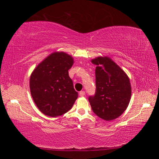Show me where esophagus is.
Segmentation results:
<instances>
[{
    "label": "esophagus",
    "instance_id": "obj_1",
    "mask_svg": "<svg viewBox=\"0 0 159 159\" xmlns=\"http://www.w3.org/2000/svg\"><path fill=\"white\" fill-rule=\"evenodd\" d=\"M79 95H80V96H84L86 95V92H85L84 91H81V92H80V93H79Z\"/></svg>",
    "mask_w": 159,
    "mask_h": 159
}]
</instances>
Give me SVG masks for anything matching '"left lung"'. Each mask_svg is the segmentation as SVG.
I'll return each mask as SVG.
<instances>
[{
  "label": "left lung",
  "mask_w": 159,
  "mask_h": 159,
  "mask_svg": "<svg viewBox=\"0 0 159 159\" xmlns=\"http://www.w3.org/2000/svg\"><path fill=\"white\" fill-rule=\"evenodd\" d=\"M96 65V91L89 96L93 112L102 119L111 121L125 111L130 101L131 89L125 73L108 57L92 60Z\"/></svg>",
  "instance_id": "obj_1"
}]
</instances>
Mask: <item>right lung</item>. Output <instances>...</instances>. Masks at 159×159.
<instances>
[{"label": "right lung", "instance_id": "1", "mask_svg": "<svg viewBox=\"0 0 159 159\" xmlns=\"http://www.w3.org/2000/svg\"><path fill=\"white\" fill-rule=\"evenodd\" d=\"M73 58L63 52L52 53L38 65L30 76L32 98L39 110L49 117H57L70 110L78 97L68 70Z\"/></svg>", "mask_w": 159, "mask_h": 159}]
</instances>
